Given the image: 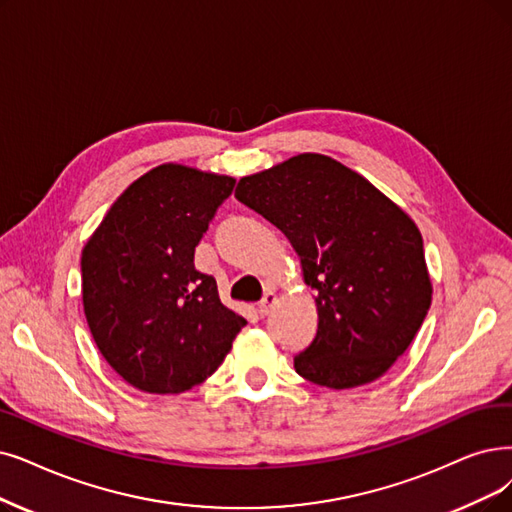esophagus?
<instances>
[{"label": "esophagus", "instance_id": "obj_1", "mask_svg": "<svg viewBox=\"0 0 512 512\" xmlns=\"http://www.w3.org/2000/svg\"><path fill=\"white\" fill-rule=\"evenodd\" d=\"M277 302V294L273 292V290H269L267 294H264V298L260 300V304H258V313H260V317H267L269 313H271V309H273V304Z\"/></svg>", "mask_w": 512, "mask_h": 512}]
</instances>
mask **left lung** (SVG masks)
I'll return each instance as SVG.
<instances>
[{
    "mask_svg": "<svg viewBox=\"0 0 512 512\" xmlns=\"http://www.w3.org/2000/svg\"><path fill=\"white\" fill-rule=\"evenodd\" d=\"M235 197L290 239L317 292V334L294 357L296 372L327 388L380 378L431 306L414 220L363 176L317 153L241 178Z\"/></svg>",
    "mask_w": 512,
    "mask_h": 512,
    "instance_id": "8db88e82",
    "label": "left lung"
}]
</instances>
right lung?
I'll use <instances>...</instances> for the list:
<instances>
[{"label":"right lung","instance_id":"1","mask_svg":"<svg viewBox=\"0 0 512 512\" xmlns=\"http://www.w3.org/2000/svg\"><path fill=\"white\" fill-rule=\"evenodd\" d=\"M235 178L166 163L119 195L81 252V294L102 357L145 393L210 378L248 323L195 269V248Z\"/></svg>","mask_w":512,"mask_h":512}]
</instances>
